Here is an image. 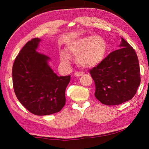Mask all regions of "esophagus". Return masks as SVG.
Here are the masks:
<instances>
[{"label":"esophagus","mask_w":149,"mask_h":149,"mask_svg":"<svg viewBox=\"0 0 149 149\" xmlns=\"http://www.w3.org/2000/svg\"><path fill=\"white\" fill-rule=\"evenodd\" d=\"M83 75V73L82 72H75L74 75L76 77H79L81 76V75Z\"/></svg>","instance_id":"esophagus-1"}]
</instances>
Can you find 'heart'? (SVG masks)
Instances as JSON below:
<instances>
[{
    "mask_svg": "<svg viewBox=\"0 0 149 149\" xmlns=\"http://www.w3.org/2000/svg\"><path fill=\"white\" fill-rule=\"evenodd\" d=\"M72 54L77 56V63L83 68H91L97 65L104 58L107 51V43L100 36H88L78 40L70 47ZM61 61L68 64L69 58L62 52Z\"/></svg>",
    "mask_w": 149,
    "mask_h": 149,
    "instance_id": "b5f03b06",
    "label": "heart"
}]
</instances>
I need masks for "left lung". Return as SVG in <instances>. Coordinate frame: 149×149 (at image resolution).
I'll return each instance as SVG.
<instances>
[{
	"label": "left lung",
	"mask_w": 149,
	"mask_h": 149,
	"mask_svg": "<svg viewBox=\"0 0 149 149\" xmlns=\"http://www.w3.org/2000/svg\"><path fill=\"white\" fill-rule=\"evenodd\" d=\"M120 47L89 71L95 84V97L106 105H118L131 100L140 85V68L135 50L123 38Z\"/></svg>",
	"instance_id": "1"
}]
</instances>
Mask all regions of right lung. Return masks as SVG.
<instances>
[{
	"instance_id": "obj_1",
	"label": "right lung",
	"mask_w": 149,
	"mask_h": 149,
	"mask_svg": "<svg viewBox=\"0 0 149 149\" xmlns=\"http://www.w3.org/2000/svg\"><path fill=\"white\" fill-rule=\"evenodd\" d=\"M41 39H32L14 60L12 82L20 103L32 114L58 112L65 103V91L70 75L58 76L48 64L50 58L36 51Z\"/></svg>"
}]
</instances>
